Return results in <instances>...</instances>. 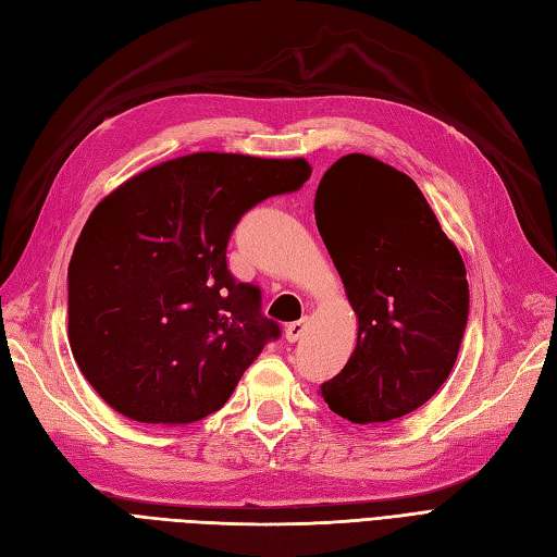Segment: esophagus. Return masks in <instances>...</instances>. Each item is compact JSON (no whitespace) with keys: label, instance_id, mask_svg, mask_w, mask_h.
<instances>
[{"label":"esophagus","instance_id":"esophagus-1","mask_svg":"<svg viewBox=\"0 0 557 557\" xmlns=\"http://www.w3.org/2000/svg\"><path fill=\"white\" fill-rule=\"evenodd\" d=\"M308 330V318L304 320H296V322H289L287 330H284V336H287L289 344H294V341H298L304 336V332Z\"/></svg>","mask_w":557,"mask_h":557}]
</instances>
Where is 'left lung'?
Here are the masks:
<instances>
[{
  "label": "left lung",
  "mask_w": 557,
  "mask_h": 557,
  "mask_svg": "<svg viewBox=\"0 0 557 557\" xmlns=\"http://www.w3.org/2000/svg\"><path fill=\"white\" fill-rule=\"evenodd\" d=\"M318 231L348 301L358 346L322 383L352 423L400 419L447 381L468 322L466 265L419 185L369 154H346L322 176Z\"/></svg>",
  "instance_id": "1"
}]
</instances>
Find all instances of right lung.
Returning <instances> with one entry per match:
<instances>
[{
    "instance_id": "obj_1",
    "label": "right lung",
    "mask_w": 557,
    "mask_h": 557,
    "mask_svg": "<svg viewBox=\"0 0 557 557\" xmlns=\"http://www.w3.org/2000/svg\"><path fill=\"white\" fill-rule=\"evenodd\" d=\"M310 178L306 160L195 152L126 181L98 205L67 268V338L103 400L140 423L219 411L282 336L261 287L227 270V242L263 199Z\"/></svg>"
}]
</instances>
